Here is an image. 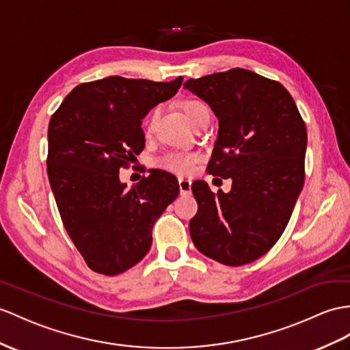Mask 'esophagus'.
Segmentation results:
<instances>
[{
    "mask_svg": "<svg viewBox=\"0 0 350 350\" xmlns=\"http://www.w3.org/2000/svg\"><path fill=\"white\" fill-rule=\"evenodd\" d=\"M178 184H180V191L181 194H190L191 193V181L190 180H185V178H180L178 180Z\"/></svg>",
    "mask_w": 350,
    "mask_h": 350,
    "instance_id": "obj_1",
    "label": "esophagus"
}]
</instances>
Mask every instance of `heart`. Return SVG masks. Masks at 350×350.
I'll return each mask as SVG.
<instances>
[{
    "mask_svg": "<svg viewBox=\"0 0 350 350\" xmlns=\"http://www.w3.org/2000/svg\"><path fill=\"white\" fill-rule=\"evenodd\" d=\"M181 108L193 126H196V123H198L203 116L209 114L208 107L204 105L202 100L194 99V98L184 99L181 102ZM156 116H157V111L154 109L151 111L148 117L146 118L144 129H146L147 133H150L152 126H154ZM199 159L200 156L198 152H193V151H169L157 160V166L160 169L169 170V172H174L178 175H189L191 174V170L194 169V165L198 163Z\"/></svg>",
    "mask_w": 350,
    "mask_h": 350,
    "instance_id": "heart-1",
    "label": "heart"
}]
</instances>
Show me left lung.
Masks as SVG:
<instances>
[{"mask_svg": "<svg viewBox=\"0 0 350 350\" xmlns=\"http://www.w3.org/2000/svg\"><path fill=\"white\" fill-rule=\"evenodd\" d=\"M185 89L218 117L208 174L232 178L230 193L191 184V241L212 260L243 266L273 248L291 218L306 175V124L282 84L242 68L189 79Z\"/></svg>", "mask_w": 350, "mask_h": 350, "instance_id": "left-lung-1", "label": "left lung"}]
</instances>
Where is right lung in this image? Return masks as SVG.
<instances>
[{
  "label": "right lung",
  "mask_w": 350,
  "mask_h": 350,
  "mask_svg": "<svg viewBox=\"0 0 350 350\" xmlns=\"http://www.w3.org/2000/svg\"><path fill=\"white\" fill-rule=\"evenodd\" d=\"M181 83L183 77L156 83L118 75L81 83L50 118L47 175L59 214L99 275H120L146 257L152 226L180 193L165 170H152L132 189L118 180V170L146 147L142 118Z\"/></svg>",
  "instance_id": "add662e5"
}]
</instances>
